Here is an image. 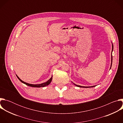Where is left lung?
<instances>
[{
  "mask_svg": "<svg viewBox=\"0 0 123 123\" xmlns=\"http://www.w3.org/2000/svg\"><path fill=\"white\" fill-rule=\"evenodd\" d=\"M113 44H112V51H111V68H110V69L111 68V65H112V51H113ZM74 85H75L76 86H78V87H94V86H79V85H76L75 84H74Z\"/></svg>",
  "mask_w": 123,
  "mask_h": 123,
  "instance_id": "8db88e82",
  "label": "left lung"
}]
</instances>
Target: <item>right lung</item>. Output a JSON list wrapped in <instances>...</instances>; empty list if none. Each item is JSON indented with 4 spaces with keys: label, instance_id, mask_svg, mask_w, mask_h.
Wrapping results in <instances>:
<instances>
[{
    "label": "right lung",
    "instance_id": "obj_1",
    "mask_svg": "<svg viewBox=\"0 0 123 123\" xmlns=\"http://www.w3.org/2000/svg\"><path fill=\"white\" fill-rule=\"evenodd\" d=\"M16 75L17 77L18 78V79L22 83L25 84V85H27V86H31V87H44V86H46L49 85L50 83V82H51V80H52V76L51 77L49 80H48L46 82H45V83H42V84H36V85H34V84H29V83H26V82H25L23 81L22 80H21V79L18 77V76H17V75Z\"/></svg>",
    "mask_w": 123,
    "mask_h": 123
}]
</instances>
